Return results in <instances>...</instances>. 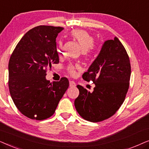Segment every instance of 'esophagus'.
Instances as JSON below:
<instances>
[{"mask_svg":"<svg viewBox=\"0 0 149 149\" xmlns=\"http://www.w3.org/2000/svg\"><path fill=\"white\" fill-rule=\"evenodd\" d=\"M69 83H70V87H76V83H75V82H74L73 81H69Z\"/></svg>","mask_w":149,"mask_h":149,"instance_id":"esophagus-1","label":"esophagus"}]
</instances>
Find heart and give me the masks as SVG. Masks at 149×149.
<instances>
[{
  "mask_svg": "<svg viewBox=\"0 0 149 149\" xmlns=\"http://www.w3.org/2000/svg\"><path fill=\"white\" fill-rule=\"evenodd\" d=\"M71 35L78 42L83 52L87 53L94 49V45H93L94 40L87 32L83 30H75L71 32ZM57 48H58V52H60L62 49V42H58ZM68 71L71 74H74V67L73 66H70L68 68Z\"/></svg>",
  "mask_w": 149,
  "mask_h": 149,
  "instance_id": "obj_1",
  "label": "heart"
}]
</instances>
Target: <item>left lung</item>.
Here are the masks:
<instances>
[{
    "label": "left lung",
    "mask_w": 149,
    "mask_h": 149,
    "mask_svg": "<svg viewBox=\"0 0 149 149\" xmlns=\"http://www.w3.org/2000/svg\"><path fill=\"white\" fill-rule=\"evenodd\" d=\"M131 66L125 49L118 38L104 41L98 56L83 79L92 80V92L77 85L79 96L74 107L81 117L91 122L109 119L118 111L125 100L130 85Z\"/></svg>",
    "instance_id": "8db88e82"
}]
</instances>
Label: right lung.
I'll use <instances>...</instances> for the list:
<instances>
[{
	"mask_svg": "<svg viewBox=\"0 0 149 149\" xmlns=\"http://www.w3.org/2000/svg\"><path fill=\"white\" fill-rule=\"evenodd\" d=\"M62 27L39 26L26 32L15 47L9 62V88L17 109L32 119L43 120L54 115L69 86L46 79L47 68L59 63L56 37Z\"/></svg>",
	"mask_w": 149,
	"mask_h": 149,
	"instance_id": "right-lung-1",
	"label": "right lung"
}]
</instances>
